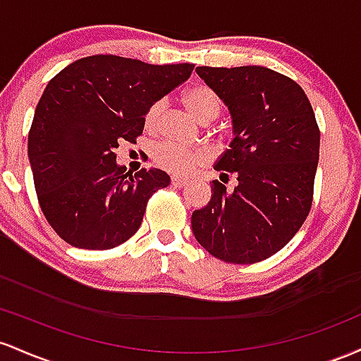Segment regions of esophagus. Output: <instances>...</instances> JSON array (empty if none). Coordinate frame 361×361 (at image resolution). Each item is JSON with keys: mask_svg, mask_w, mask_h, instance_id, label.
I'll list each match as a JSON object with an SVG mask.
<instances>
[{"mask_svg": "<svg viewBox=\"0 0 361 361\" xmlns=\"http://www.w3.org/2000/svg\"><path fill=\"white\" fill-rule=\"evenodd\" d=\"M170 184H172L173 188H184V185L188 184V180L182 179V177H172V179H170Z\"/></svg>", "mask_w": 361, "mask_h": 361, "instance_id": "34e87169", "label": "esophagus"}]
</instances>
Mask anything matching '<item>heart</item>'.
<instances>
[{
    "instance_id": "obj_1",
    "label": "heart",
    "mask_w": 361,
    "mask_h": 361,
    "mask_svg": "<svg viewBox=\"0 0 361 361\" xmlns=\"http://www.w3.org/2000/svg\"><path fill=\"white\" fill-rule=\"evenodd\" d=\"M182 104L185 105L191 114L202 124H208L221 114L224 100L213 88L206 85H194L182 93ZM164 100H157L147 109L143 117V124L147 131H157L159 128L161 112H164ZM206 155L202 149H189L173 143H160L153 148V161L160 169L167 170L176 176H188L201 165H204Z\"/></svg>"
}]
</instances>
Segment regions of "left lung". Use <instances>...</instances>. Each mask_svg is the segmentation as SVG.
Returning <instances> with one entry per match:
<instances>
[{
  "mask_svg": "<svg viewBox=\"0 0 361 361\" xmlns=\"http://www.w3.org/2000/svg\"><path fill=\"white\" fill-rule=\"evenodd\" d=\"M233 124L230 148L214 164L212 200L191 216L196 240L214 257L254 264L283 249L309 216L321 131L297 82L264 66H197Z\"/></svg>",
  "mask_w": 361,
  "mask_h": 361,
  "instance_id": "1",
  "label": "left lung"
}]
</instances>
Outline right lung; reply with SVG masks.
<instances>
[{"instance_id": "1", "label": "right lung", "mask_w": 361, "mask_h": 361, "mask_svg": "<svg viewBox=\"0 0 361 361\" xmlns=\"http://www.w3.org/2000/svg\"><path fill=\"white\" fill-rule=\"evenodd\" d=\"M194 64H148L97 54L61 70L40 97L28 133V160L44 216L64 242L105 250L137 232L167 172L133 176L116 164L121 141L135 143L147 109L191 76Z\"/></svg>"}]
</instances>
